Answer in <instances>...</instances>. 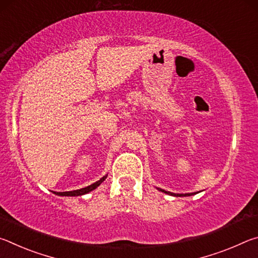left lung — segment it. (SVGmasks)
Instances as JSON below:
<instances>
[{"mask_svg": "<svg viewBox=\"0 0 258 258\" xmlns=\"http://www.w3.org/2000/svg\"><path fill=\"white\" fill-rule=\"evenodd\" d=\"M157 190L164 192V194H166V195L173 196V197H189V196H194V195L197 194V192H194V194H173V192L166 191V190H164V189H160V187H157Z\"/></svg>", "mask_w": 258, "mask_h": 258, "instance_id": "obj_1", "label": "left lung"}]
</instances>
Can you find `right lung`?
Segmentation results:
<instances>
[{
  "instance_id": "right-lung-1",
  "label": "right lung",
  "mask_w": 258,
  "mask_h": 258,
  "mask_svg": "<svg viewBox=\"0 0 258 258\" xmlns=\"http://www.w3.org/2000/svg\"><path fill=\"white\" fill-rule=\"evenodd\" d=\"M107 174L104 175L103 177L100 178L99 181L94 182L93 184H91L89 186H85V187H82V189H78V190H73V191H64V192H55L53 191V194L56 196H62V197H78V196H83V195H86L89 194V192L93 191L94 189H97V187L101 184V183L106 180L107 178Z\"/></svg>"
}]
</instances>
